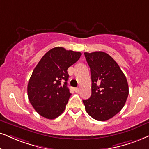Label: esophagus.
<instances>
[{
  "label": "esophagus",
  "mask_w": 149,
  "mask_h": 149,
  "mask_svg": "<svg viewBox=\"0 0 149 149\" xmlns=\"http://www.w3.org/2000/svg\"><path fill=\"white\" fill-rule=\"evenodd\" d=\"M74 90H75V91L76 92V93H78V92L80 91V88H78V87H77V88H74Z\"/></svg>",
  "instance_id": "obj_1"
}]
</instances>
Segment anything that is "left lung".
Masks as SVG:
<instances>
[{"instance_id": "1", "label": "left lung", "mask_w": 149, "mask_h": 149, "mask_svg": "<svg viewBox=\"0 0 149 149\" xmlns=\"http://www.w3.org/2000/svg\"><path fill=\"white\" fill-rule=\"evenodd\" d=\"M84 56L92 84L91 97L82 102L91 118L106 121L125 106L129 95L127 78L118 63L105 52H85Z\"/></svg>"}]
</instances>
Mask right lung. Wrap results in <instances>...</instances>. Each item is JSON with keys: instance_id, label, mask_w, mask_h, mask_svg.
Returning <instances> with one entry per match:
<instances>
[{"instance_id": "obj_1", "label": "right lung", "mask_w": 149, "mask_h": 149, "mask_svg": "<svg viewBox=\"0 0 149 149\" xmlns=\"http://www.w3.org/2000/svg\"><path fill=\"white\" fill-rule=\"evenodd\" d=\"M81 55L79 52L54 47L43 56L33 69L27 85L28 98L41 116L53 120L65 111L71 96L67 69Z\"/></svg>"}]
</instances>
